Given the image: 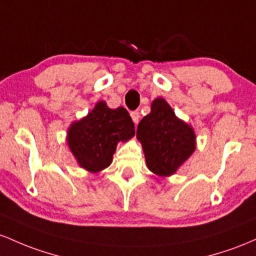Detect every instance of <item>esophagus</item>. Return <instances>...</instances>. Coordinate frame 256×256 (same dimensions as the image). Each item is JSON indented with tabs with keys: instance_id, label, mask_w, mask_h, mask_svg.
Masks as SVG:
<instances>
[{
	"instance_id": "1",
	"label": "esophagus",
	"mask_w": 256,
	"mask_h": 256,
	"mask_svg": "<svg viewBox=\"0 0 256 256\" xmlns=\"http://www.w3.org/2000/svg\"><path fill=\"white\" fill-rule=\"evenodd\" d=\"M130 116H132V120H133V122L138 124V122H139V118H140V114L139 111H133V112H130Z\"/></svg>"
}]
</instances>
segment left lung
<instances>
[{
	"label": "left lung",
	"instance_id": "left-lung-1",
	"mask_svg": "<svg viewBox=\"0 0 256 256\" xmlns=\"http://www.w3.org/2000/svg\"><path fill=\"white\" fill-rule=\"evenodd\" d=\"M136 138L148 168L158 176L174 174L196 148L194 129L175 116L163 98L152 102L151 112L138 124Z\"/></svg>",
	"mask_w": 256,
	"mask_h": 256
}]
</instances>
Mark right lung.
<instances>
[{"instance_id":"1","label":"right lung","mask_w":256,"mask_h":256,"mask_svg":"<svg viewBox=\"0 0 256 256\" xmlns=\"http://www.w3.org/2000/svg\"><path fill=\"white\" fill-rule=\"evenodd\" d=\"M134 123L124 108H110L105 102L68 130V145L80 166L98 173L112 162L117 142L134 136Z\"/></svg>"}]
</instances>
